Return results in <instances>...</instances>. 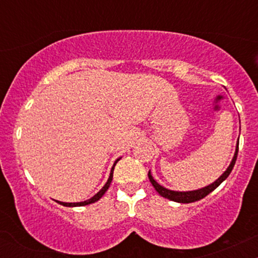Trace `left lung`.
Listing matches in <instances>:
<instances>
[{
  "label": "left lung",
  "instance_id": "8db88e82",
  "mask_svg": "<svg viewBox=\"0 0 258 258\" xmlns=\"http://www.w3.org/2000/svg\"><path fill=\"white\" fill-rule=\"evenodd\" d=\"M238 149H239V143H236L235 153H234L232 161H230L229 166L227 167V170L224 171V172L222 173L221 176L218 177V178L216 179L214 183H211V184L204 186V188L197 189V190H188V191L171 190V189H167V188H165V186H162L161 184H159V183L156 182L155 179H154V177L152 176V172H150V171L148 172V177H149L150 182H152V184H153L154 188H155V190L158 191V193L161 195L162 198H166V199H168V200L176 201V203H180V204L194 203V201L203 199V198H205L206 195H209L210 193H211V191H214L215 189L217 188V186L220 185L222 182H223V180L227 179V177L229 176L230 172H232L234 165H235L236 156H238Z\"/></svg>",
  "mask_w": 258,
  "mask_h": 258
}]
</instances>
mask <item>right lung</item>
I'll use <instances>...</instances> for the list:
<instances>
[{
	"label": "right lung",
	"instance_id": "right-lung-1",
	"mask_svg": "<svg viewBox=\"0 0 258 258\" xmlns=\"http://www.w3.org/2000/svg\"><path fill=\"white\" fill-rule=\"evenodd\" d=\"M120 159H121V158H119V159L115 160L114 165H112V167H111L110 174H109V178H108V180H106V183L104 184V186H103V188L100 189V190H99L98 193H97L96 195H93V197H92L91 199L85 200V201H80V203H63V201H58V203L60 204V205H63V206H68V207H76V206H85V205H90V204H93V203H96V201H98V200L100 199V198H102L103 195L105 194V191L108 190L109 186H110V183H111V180H112V173H114V167H115V165L117 164V161H119Z\"/></svg>",
	"mask_w": 258,
	"mask_h": 258
}]
</instances>
